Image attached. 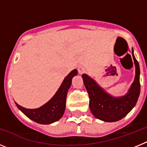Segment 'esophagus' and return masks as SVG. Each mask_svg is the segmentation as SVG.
Returning a JSON list of instances; mask_svg holds the SVG:
<instances>
[{
	"instance_id": "34e87169",
	"label": "esophagus",
	"mask_w": 147,
	"mask_h": 147,
	"mask_svg": "<svg viewBox=\"0 0 147 147\" xmlns=\"http://www.w3.org/2000/svg\"><path fill=\"white\" fill-rule=\"evenodd\" d=\"M78 72H79L80 74H82L85 72V68L83 67V66L80 65L79 67H78Z\"/></svg>"
}]
</instances>
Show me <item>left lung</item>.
Here are the masks:
<instances>
[{
	"instance_id": "obj_1",
	"label": "left lung",
	"mask_w": 147,
	"mask_h": 147,
	"mask_svg": "<svg viewBox=\"0 0 147 147\" xmlns=\"http://www.w3.org/2000/svg\"><path fill=\"white\" fill-rule=\"evenodd\" d=\"M132 58L136 67V76L127 93L115 97L107 93L88 75H82L84 85L90 98L89 107L96 119L105 122H115L125 117L136 106L141 91L140 67L132 49Z\"/></svg>"
}]
</instances>
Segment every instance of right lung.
I'll list each match as a JSON object with an SVG mask.
<instances>
[{"label": "right lung", "instance_id": "right-lung-1", "mask_svg": "<svg viewBox=\"0 0 147 147\" xmlns=\"http://www.w3.org/2000/svg\"><path fill=\"white\" fill-rule=\"evenodd\" d=\"M77 74L78 71L76 69L71 71L67 76H65L54 96L41 107L35 109H26L16 102L15 105L24 115L36 123L50 124L57 121L64 114L67 91L71 85L73 77L76 76Z\"/></svg>", "mask_w": 147, "mask_h": 147}]
</instances>
